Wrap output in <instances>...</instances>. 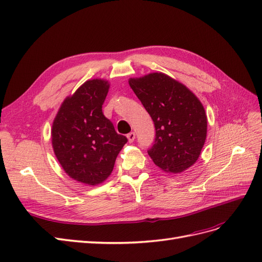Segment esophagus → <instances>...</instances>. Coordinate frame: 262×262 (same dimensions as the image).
Listing matches in <instances>:
<instances>
[{"mask_svg":"<svg viewBox=\"0 0 262 262\" xmlns=\"http://www.w3.org/2000/svg\"><path fill=\"white\" fill-rule=\"evenodd\" d=\"M126 138H128L130 143H132V142L134 141V139H136V133H134V132H130V133L128 134V136H126Z\"/></svg>","mask_w":262,"mask_h":262,"instance_id":"1","label":"esophagus"}]
</instances>
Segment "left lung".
<instances>
[{
    "label": "left lung",
    "mask_w": 262,
    "mask_h": 262,
    "mask_svg": "<svg viewBox=\"0 0 262 262\" xmlns=\"http://www.w3.org/2000/svg\"><path fill=\"white\" fill-rule=\"evenodd\" d=\"M129 84L154 122V144L147 150L154 164L173 173L192 166L207 138V115L200 100L164 73L131 78Z\"/></svg>",
    "instance_id": "1"
}]
</instances>
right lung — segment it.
Instances as JSON below:
<instances>
[{"label": "right lung", "instance_id": "1", "mask_svg": "<svg viewBox=\"0 0 262 262\" xmlns=\"http://www.w3.org/2000/svg\"><path fill=\"white\" fill-rule=\"evenodd\" d=\"M108 90L107 81L85 82L63 101L52 124V146L62 168L71 178L91 186L107 179L128 142L102 114Z\"/></svg>", "mask_w": 262, "mask_h": 262}]
</instances>
